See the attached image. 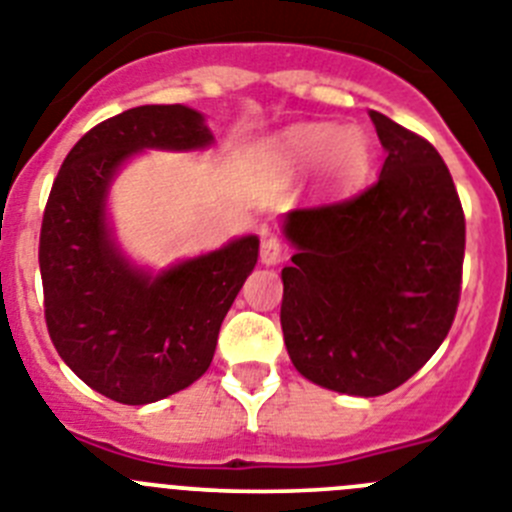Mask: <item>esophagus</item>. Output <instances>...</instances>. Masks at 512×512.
Listing matches in <instances>:
<instances>
[{
  "instance_id": "obj_1",
  "label": "esophagus",
  "mask_w": 512,
  "mask_h": 512,
  "mask_svg": "<svg viewBox=\"0 0 512 512\" xmlns=\"http://www.w3.org/2000/svg\"><path fill=\"white\" fill-rule=\"evenodd\" d=\"M286 255L288 250L281 237H275V234H262L260 260L265 262V265H278V262L286 260Z\"/></svg>"
}]
</instances>
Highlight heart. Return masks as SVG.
Here are the masks:
<instances>
[{"mask_svg":"<svg viewBox=\"0 0 512 512\" xmlns=\"http://www.w3.org/2000/svg\"><path fill=\"white\" fill-rule=\"evenodd\" d=\"M286 162L296 170L322 164L332 188H350L368 172L371 146L358 128H337L332 123H306L293 128L283 141Z\"/></svg>","mask_w":512,"mask_h":512,"instance_id":"heart-1","label":"heart"}]
</instances>
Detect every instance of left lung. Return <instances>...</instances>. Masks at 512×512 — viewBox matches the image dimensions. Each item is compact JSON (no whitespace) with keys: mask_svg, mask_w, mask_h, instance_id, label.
<instances>
[{"mask_svg":"<svg viewBox=\"0 0 512 512\" xmlns=\"http://www.w3.org/2000/svg\"><path fill=\"white\" fill-rule=\"evenodd\" d=\"M386 149L379 180L353 198L296 208L286 237L281 327L301 376L379 397L441 348L461 296L466 221L430 141L371 110Z\"/></svg>","mask_w":512,"mask_h":512,"instance_id":"obj_1","label":"left lung"}]
</instances>
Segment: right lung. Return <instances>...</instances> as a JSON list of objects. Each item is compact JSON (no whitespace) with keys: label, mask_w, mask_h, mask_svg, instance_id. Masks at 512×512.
I'll return each mask as SVG.
<instances>
[{"label":"right lung","mask_w":512,"mask_h":512,"mask_svg":"<svg viewBox=\"0 0 512 512\" xmlns=\"http://www.w3.org/2000/svg\"><path fill=\"white\" fill-rule=\"evenodd\" d=\"M211 141L198 110L141 105L84 133L53 180L38 244L48 335L66 366L113 402H157L201 379L255 268L257 237L159 275L133 268L110 237L105 195L131 154Z\"/></svg>","instance_id":"add662e5"}]
</instances>
